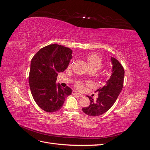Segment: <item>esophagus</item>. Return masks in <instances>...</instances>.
<instances>
[{"label": "esophagus", "instance_id": "1", "mask_svg": "<svg viewBox=\"0 0 150 150\" xmlns=\"http://www.w3.org/2000/svg\"><path fill=\"white\" fill-rule=\"evenodd\" d=\"M73 94H76V95H78V96H83V95H82L81 94H80V93H78L77 91H73Z\"/></svg>", "mask_w": 150, "mask_h": 150}]
</instances>
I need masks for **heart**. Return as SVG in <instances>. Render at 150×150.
Returning a JSON list of instances; mask_svg holds the SVG:
<instances>
[{
    "instance_id": "heart-1",
    "label": "heart",
    "mask_w": 150,
    "mask_h": 150,
    "mask_svg": "<svg viewBox=\"0 0 150 150\" xmlns=\"http://www.w3.org/2000/svg\"><path fill=\"white\" fill-rule=\"evenodd\" d=\"M87 62L90 69H94L96 71L99 70L102 66V59L97 54H90L87 57ZM71 64L69 67H71ZM76 87L79 89H81L83 87V84L81 82H78L76 84Z\"/></svg>"
}]
</instances>
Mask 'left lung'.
Here are the masks:
<instances>
[{"label":"left lung","mask_w":150,"mask_h":150,"mask_svg":"<svg viewBox=\"0 0 150 150\" xmlns=\"http://www.w3.org/2000/svg\"><path fill=\"white\" fill-rule=\"evenodd\" d=\"M112 70L110 78L106 81L105 86L99 88L98 98L96 100L88 96L89 106L83 108L85 114L98 116L108 111L114 104L123 86L125 70L120 62L115 57H111Z\"/></svg>","instance_id":"left-lung-1"}]
</instances>
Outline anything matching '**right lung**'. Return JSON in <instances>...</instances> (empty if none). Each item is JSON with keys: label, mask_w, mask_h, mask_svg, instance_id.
<instances>
[{"label": "right lung", "mask_w": 150, "mask_h": 150, "mask_svg": "<svg viewBox=\"0 0 150 150\" xmlns=\"http://www.w3.org/2000/svg\"><path fill=\"white\" fill-rule=\"evenodd\" d=\"M69 48L50 44L36 53L30 63L29 83L31 94L38 105L44 111H59L65 98L72 93L69 87L62 88L56 83L58 73L63 72L72 57Z\"/></svg>", "instance_id": "right-lung-1"}]
</instances>
